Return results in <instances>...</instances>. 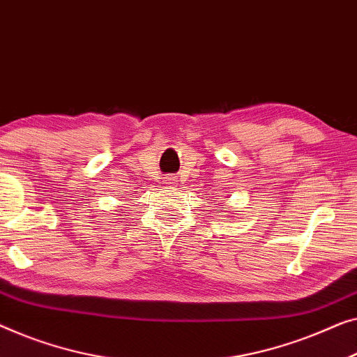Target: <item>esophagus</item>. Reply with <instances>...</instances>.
Here are the masks:
<instances>
[{
  "instance_id": "esophagus-1",
  "label": "esophagus",
  "mask_w": 357,
  "mask_h": 357,
  "mask_svg": "<svg viewBox=\"0 0 357 357\" xmlns=\"http://www.w3.org/2000/svg\"><path fill=\"white\" fill-rule=\"evenodd\" d=\"M175 175H169V177H164V183H167V185H172V183H175Z\"/></svg>"
}]
</instances>
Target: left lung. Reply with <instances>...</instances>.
Wrapping results in <instances>:
<instances>
[{
	"label": "left lung",
	"instance_id": "left-lung-1",
	"mask_svg": "<svg viewBox=\"0 0 357 357\" xmlns=\"http://www.w3.org/2000/svg\"><path fill=\"white\" fill-rule=\"evenodd\" d=\"M217 211H219V209H217Z\"/></svg>",
	"mask_w": 357,
	"mask_h": 357
}]
</instances>
